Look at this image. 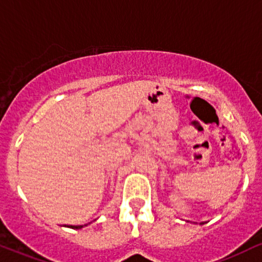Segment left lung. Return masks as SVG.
<instances>
[{"label":"left lung","mask_w":262,"mask_h":262,"mask_svg":"<svg viewBox=\"0 0 262 262\" xmlns=\"http://www.w3.org/2000/svg\"><path fill=\"white\" fill-rule=\"evenodd\" d=\"M200 225H204V223H200Z\"/></svg>","instance_id":"obj_1"}]
</instances>
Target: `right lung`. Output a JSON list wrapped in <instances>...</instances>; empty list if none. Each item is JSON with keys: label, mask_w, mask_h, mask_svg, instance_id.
<instances>
[{"label": "right lung", "mask_w": 262, "mask_h": 262, "mask_svg": "<svg viewBox=\"0 0 262 262\" xmlns=\"http://www.w3.org/2000/svg\"><path fill=\"white\" fill-rule=\"evenodd\" d=\"M84 226H88V225H81V226H67V227H71V228H73V229H80V228H83Z\"/></svg>", "instance_id": "obj_1"}]
</instances>
